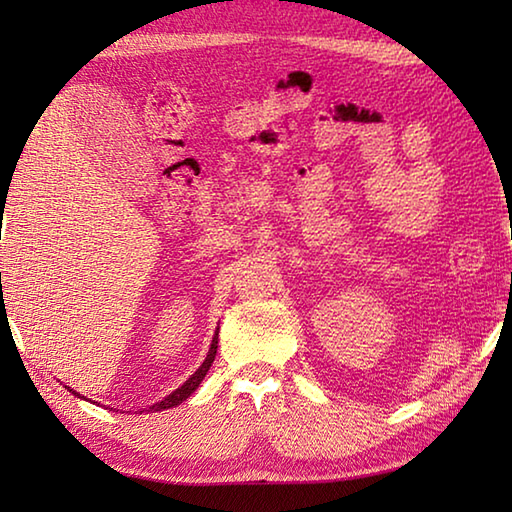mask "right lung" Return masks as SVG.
<instances>
[{"mask_svg":"<svg viewBox=\"0 0 512 512\" xmlns=\"http://www.w3.org/2000/svg\"><path fill=\"white\" fill-rule=\"evenodd\" d=\"M219 327H216V332H214V339H212V345H210V352H207V357H205V361L201 363V366H198V370L194 372L192 377H189L183 386L180 388H176V391H173L171 395H167L164 397L162 402H158V404H153V406H149L151 411H164V409H173V406H178V404H183L189 395H192L198 386H201V381L205 379V375H207V370H210V366H212V361H214V357H216V348H219ZM69 393H74V395H79L81 397V393H76L74 388H69V386H65ZM85 400V397H83Z\"/></svg>","mask_w":512,"mask_h":512,"instance_id":"right-lung-1","label":"right lung"}]
</instances>
